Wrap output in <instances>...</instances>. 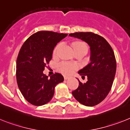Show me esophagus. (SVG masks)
<instances>
[{"mask_svg":"<svg viewBox=\"0 0 130 130\" xmlns=\"http://www.w3.org/2000/svg\"><path fill=\"white\" fill-rule=\"evenodd\" d=\"M69 76H64V79H65V80H67V79H69Z\"/></svg>","mask_w":130,"mask_h":130,"instance_id":"obj_1","label":"esophagus"}]
</instances>
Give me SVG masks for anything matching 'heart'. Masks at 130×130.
<instances>
[{
  "mask_svg": "<svg viewBox=\"0 0 130 130\" xmlns=\"http://www.w3.org/2000/svg\"><path fill=\"white\" fill-rule=\"evenodd\" d=\"M59 45L57 44L54 48V51H53V54H54V56L56 55V54H57V51L59 48ZM72 46H73L74 51L78 50H88L87 45L82 41L74 42L72 44ZM58 67L59 71H61L62 73H63L64 74H69L73 73L74 70H76L78 68V66L76 64L71 63H69V62H62V63H61L59 65Z\"/></svg>",
  "mask_w": 130,
  "mask_h": 130,
  "instance_id": "1",
  "label": "heart"
}]
</instances>
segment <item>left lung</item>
Segmentation results:
<instances>
[{"label":"left lung","mask_w":130,"mask_h":130,"mask_svg":"<svg viewBox=\"0 0 130 130\" xmlns=\"http://www.w3.org/2000/svg\"><path fill=\"white\" fill-rule=\"evenodd\" d=\"M69 36L90 47V63L78 71L82 78L88 77V81L82 84L78 80V87L72 93L81 104L93 107L104 100L112 88L117 70L115 54L108 42L97 34L80 32Z\"/></svg>","instance_id":"obj_1"}]
</instances>
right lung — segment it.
Returning <instances> with one entry per match:
<instances>
[{
  "label": "right lung",
  "instance_id": "add662e5",
  "mask_svg": "<svg viewBox=\"0 0 130 130\" xmlns=\"http://www.w3.org/2000/svg\"><path fill=\"white\" fill-rule=\"evenodd\" d=\"M67 34L41 31L26 40L18 54L16 61V80L18 88L29 103L41 106L49 102L55 87L64 80L59 73L50 77L43 71L52 57L54 47Z\"/></svg>",
  "mask_w": 130,
  "mask_h": 130
}]
</instances>
